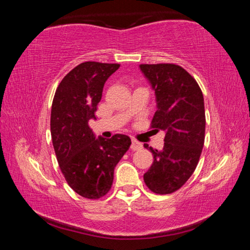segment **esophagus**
Listing matches in <instances>:
<instances>
[{
	"instance_id": "1",
	"label": "esophagus",
	"mask_w": 250,
	"mask_h": 250,
	"mask_svg": "<svg viewBox=\"0 0 250 250\" xmlns=\"http://www.w3.org/2000/svg\"><path fill=\"white\" fill-rule=\"evenodd\" d=\"M142 143L139 142L137 140H132V142H131V150L133 151H137V150H140L142 149Z\"/></svg>"
}]
</instances>
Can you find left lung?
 <instances>
[{"label":"left lung","instance_id":"1","mask_svg":"<svg viewBox=\"0 0 250 250\" xmlns=\"http://www.w3.org/2000/svg\"><path fill=\"white\" fill-rule=\"evenodd\" d=\"M151 83L156 111L151 128L166 132L162 150L145 145L153 163L143 180L152 192L171 194L183 186L197 167L205 139L204 97L196 80L175 64H142Z\"/></svg>","mask_w":250,"mask_h":250}]
</instances>
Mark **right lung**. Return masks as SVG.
Masks as SVG:
<instances>
[{
	"instance_id": "add662e5",
	"label": "right lung",
	"mask_w": 250,
	"mask_h": 250,
	"mask_svg": "<svg viewBox=\"0 0 250 250\" xmlns=\"http://www.w3.org/2000/svg\"><path fill=\"white\" fill-rule=\"evenodd\" d=\"M119 67L82 62L62 78L52 104L50 133L59 167L70 188L90 200L110 191L115 167L131 146L125 134L96 138L88 125L96 119L104 83Z\"/></svg>"
}]
</instances>
